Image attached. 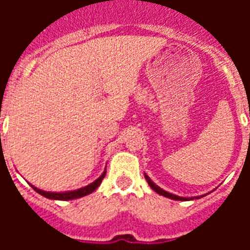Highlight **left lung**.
<instances>
[{
	"label": "left lung",
	"instance_id": "8db88e82",
	"mask_svg": "<svg viewBox=\"0 0 250 250\" xmlns=\"http://www.w3.org/2000/svg\"><path fill=\"white\" fill-rule=\"evenodd\" d=\"M145 179H146V182H148V184L150 186V188H152L153 190H156L157 193L162 194V196H165V197H168V198H171V200H178V201H187V200H192V198L180 197V196H175V194H172V193H168V192L164 190L162 188H160V187L157 186V184H154V183L150 180V178H149L148 175H145Z\"/></svg>",
	"mask_w": 250,
	"mask_h": 250
}]
</instances>
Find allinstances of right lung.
<instances>
[{
	"instance_id": "right-lung-1",
	"label": "right lung",
	"mask_w": 250,
	"mask_h": 250,
	"mask_svg": "<svg viewBox=\"0 0 250 250\" xmlns=\"http://www.w3.org/2000/svg\"><path fill=\"white\" fill-rule=\"evenodd\" d=\"M106 175V171H104V174L97 179V180H94L93 183H90L89 186L83 187V188H80V189H76V190H70V192H60V193H57V192H45V190H41L36 187H33L31 184L33 189L36 190L37 193H40L41 196H44L46 198H50V200H60V201H67V200H74V198H80V197H84L86 194L92 193L93 190H96L98 188V186L101 184L102 179L105 178Z\"/></svg>"
}]
</instances>
